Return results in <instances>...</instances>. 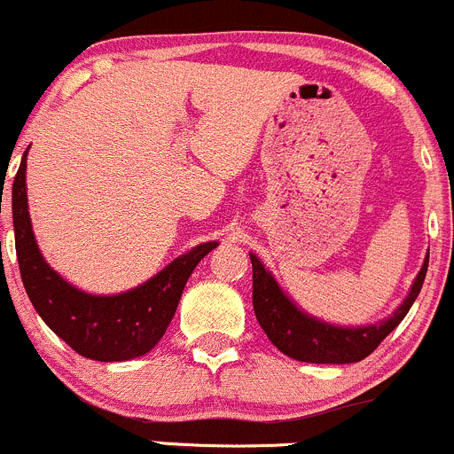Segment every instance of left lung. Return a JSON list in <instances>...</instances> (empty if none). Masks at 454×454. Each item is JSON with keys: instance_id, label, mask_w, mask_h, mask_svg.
Wrapping results in <instances>:
<instances>
[{"instance_id": "left-lung-1", "label": "left lung", "mask_w": 454, "mask_h": 454, "mask_svg": "<svg viewBox=\"0 0 454 454\" xmlns=\"http://www.w3.org/2000/svg\"><path fill=\"white\" fill-rule=\"evenodd\" d=\"M251 266H254V310L270 343L295 361L343 365V363H358L367 358L404 319L422 291L428 258L424 260L409 297L402 301L398 310L382 324L365 325V328H340V325H330L303 315L301 310H297L295 303L284 295L282 288L255 255H251Z\"/></svg>"}]
</instances>
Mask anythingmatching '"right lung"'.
<instances>
[{"instance_id": "1", "label": "right lung", "mask_w": 454, "mask_h": 454, "mask_svg": "<svg viewBox=\"0 0 454 454\" xmlns=\"http://www.w3.org/2000/svg\"><path fill=\"white\" fill-rule=\"evenodd\" d=\"M12 223L19 273L35 310L74 352L102 363L130 361L151 352L166 334L196 264L218 247V242L199 245L122 295H87L54 273L39 254L27 214L26 155L12 184Z\"/></svg>"}]
</instances>
